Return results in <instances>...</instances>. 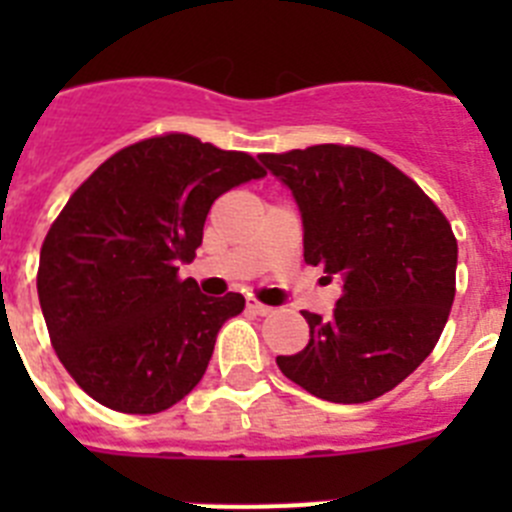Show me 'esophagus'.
<instances>
[{"label":"esophagus","instance_id":"34e87169","mask_svg":"<svg viewBox=\"0 0 512 512\" xmlns=\"http://www.w3.org/2000/svg\"><path fill=\"white\" fill-rule=\"evenodd\" d=\"M246 307L251 312H256V315H269V312H271L269 305H264V302H259V300H253V297H251V300H248Z\"/></svg>","mask_w":512,"mask_h":512}]
</instances>
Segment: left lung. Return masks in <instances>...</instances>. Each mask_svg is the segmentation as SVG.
I'll use <instances>...</instances> for the list:
<instances>
[{
  "mask_svg": "<svg viewBox=\"0 0 512 512\" xmlns=\"http://www.w3.org/2000/svg\"><path fill=\"white\" fill-rule=\"evenodd\" d=\"M259 158L300 205L305 264L343 279L330 318L302 312L310 341L277 356L279 369L320 400H377L423 364L449 320L459 253L451 223L366 148L323 143Z\"/></svg>",
  "mask_w": 512,
  "mask_h": 512,
  "instance_id": "1",
  "label": "left lung"
}]
</instances>
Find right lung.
I'll use <instances>...</instances> for the list:
<instances>
[{
  "instance_id": "obj_1",
  "label": "right lung",
  "mask_w": 512,
  "mask_h": 512,
  "mask_svg": "<svg viewBox=\"0 0 512 512\" xmlns=\"http://www.w3.org/2000/svg\"><path fill=\"white\" fill-rule=\"evenodd\" d=\"M264 174L248 153L164 133L112 153L71 194L40 248L38 297L56 356L92 400L153 415L200 384L246 300L200 295L179 264L202 246L212 202Z\"/></svg>"
}]
</instances>
